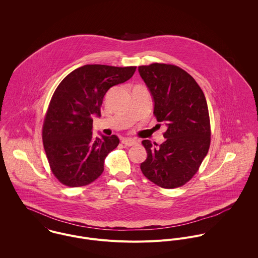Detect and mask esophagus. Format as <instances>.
Listing matches in <instances>:
<instances>
[{
    "instance_id": "obj_1",
    "label": "esophagus",
    "mask_w": 258,
    "mask_h": 258,
    "mask_svg": "<svg viewBox=\"0 0 258 258\" xmlns=\"http://www.w3.org/2000/svg\"><path fill=\"white\" fill-rule=\"evenodd\" d=\"M122 144H124L125 146H128V147H131L133 145L136 144V141L134 139H130V138H125L122 140Z\"/></svg>"
}]
</instances>
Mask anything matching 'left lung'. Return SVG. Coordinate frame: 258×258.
I'll return each instance as SVG.
<instances>
[{"mask_svg":"<svg viewBox=\"0 0 258 258\" xmlns=\"http://www.w3.org/2000/svg\"><path fill=\"white\" fill-rule=\"evenodd\" d=\"M154 101V115L167 126L166 138L154 146L142 141L147 159L144 176L164 188L187 183L198 172L211 144V124L205 94L196 80L173 64L152 63L138 68Z\"/></svg>","mask_w":258,"mask_h":258,"instance_id":"1","label":"left lung"}]
</instances>
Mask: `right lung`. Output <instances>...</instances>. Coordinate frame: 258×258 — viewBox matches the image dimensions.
<instances>
[{
  "label": "right lung",
  "instance_id": "add662e5",
  "mask_svg": "<svg viewBox=\"0 0 258 258\" xmlns=\"http://www.w3.org/2000/svg\"><path fill=\"white\" fill-rule=\"evenodd\" d=\"M136 67L86 64L67 75L56 87L42 126V142L52 174L68 186L95 181L104 160L118 146L116 135L92 136V117L100 116L108 89L130 79Z\"/></svg>",
  "mask_w": 258,
  "mask_h": 258
}]
</instances>
